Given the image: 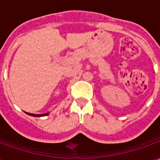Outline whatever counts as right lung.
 <instances>
[{"mask_svg":"<svg viewBox=\"0 0 160 160\" xmlns=\"http://www.w3.org/2000/svg\"><path fill=\"white\" fill-rule=\"evenodd\" d=\"M28 115H31V116H33V117H42V116H46L48 114H43V115H35V114H31V113H28Z\"/></svg>","mask_w":160,"mask_h":160,"instance_id":"obj_1","label":"right lung"}]
</instances>
